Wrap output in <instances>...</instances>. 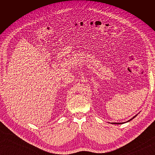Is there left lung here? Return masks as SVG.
<instances>
[{
	"mask_svg": "<svg viewBox=\"0 0 155 155\" xmlns=\"http://www.w3.org/2000/svg\"><path fill=\"white\" fill-rule=\"evenodd\" d=\"M137 115H138V114H137V115H135V116H134L133 117V118H131V119H130V120H128L127 121H126V122H129V121H130V120H133V118H135V117H136V116H137ZM125 122H124V123H123V122H122V123H110V124H118H118H125Z\"/></svg>",
	"mask_w": 155,
	"mask_h": 155,
	"instance_id": "left-lung-1",
	"label": "left lung"
}]
</instances>
